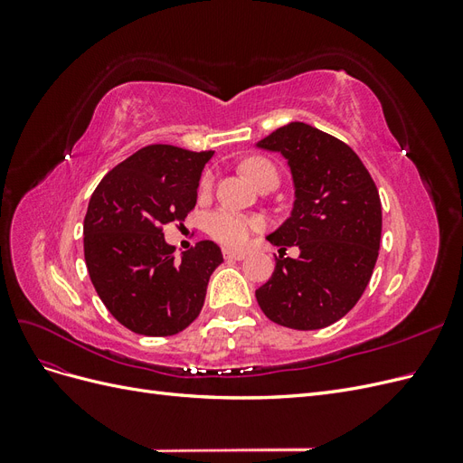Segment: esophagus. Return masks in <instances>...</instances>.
I'll use <instances>...</instances> for the list:
<instances>
[{
	"label": "esophagus",
	"instance_id": "34e87169",
	"mask_svg": "<svg viewBox=\"0 0 463 463\" xmlns=\"http://www.w3.org/2000/svg\"><path fill=\"white\" fill-rule=\"evenodd\" d=\"M247 255L243 250H235V249H223V259L226 260H243Z\"/></svg>",
	"mask_w": 463,
	"mask_h": 463
}]
</instances>
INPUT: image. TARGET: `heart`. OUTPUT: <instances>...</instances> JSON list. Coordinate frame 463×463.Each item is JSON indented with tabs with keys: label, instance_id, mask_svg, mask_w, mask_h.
Wrapping results in <instances>:
<instances>
[{
	"label": "heart",
	"instance_id": "b5f03b06",
	"mask_svg": "<svg viewBox=\"0 0 463 463\" xmlns=\"http://www.w3.org/2000/svg\"><path fill=\"white\" fill-rule=\"evenodd\" d=\"M243 172L250 181H253V184H257L260 175H264L266 172H276V167L269 160L253 156L243 162ZM213 181H214L213 174L206 172L201 179V191L206 193L213 189ZM259 228H260V220L237 213V210H232V208H218L214 213H210L206 218L208 235L213 237L214 241L228 247H237L245 243L247 237Z\"/></svg>",
	"mask_w": 463,
	"mask_h": 463
}]
</instances>
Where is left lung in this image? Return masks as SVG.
<instances>
[{
  "mask_svg": "<svg viewBox=\"0 0 463 463\" xmlns=\"http://www.w3.org/2000/svg\"><path fill=\"white\" fill-rule=\"evenodd\" d=\"M279 152L296 185L291 216L266 240L276 257L269 282L257 289L262 313L276 325L318 330L354 309L378 259L383 208L357 154L313 125L291 121L257 145Z\"/></svg>",
  "mask_w": 463,
  "mask_h": 463,
  "instance_id": "8db88e82",
  "label": "left lung"
}]
</instances>
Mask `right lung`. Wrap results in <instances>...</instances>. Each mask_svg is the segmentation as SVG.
I'll return each instance as SVG.
<instances>
[{"mask_svg":"<svg viewBox=\"0 0 463 463\" xmlns=\"http://www.w3.org/2000/svg\"><path fill=\"white\" fill-rule=\"evenodd\" d=\"M213 154L150 145L109 170L92 193L82 226L87 269L106 309L135 334L174 335L203 309L222 250L199 241L175 260L164 226H184Z\"/></svg>","mask_w":463,"mask_h":463,"instance_id":"right-lung-1","label":"right lung"}]
</instances>
